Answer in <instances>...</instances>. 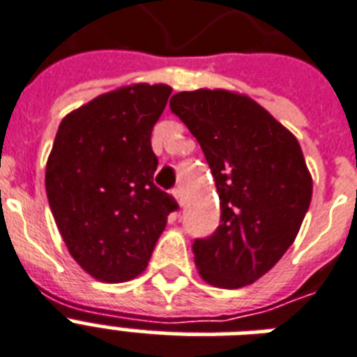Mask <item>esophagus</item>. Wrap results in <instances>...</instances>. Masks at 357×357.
Returning <instances> with one entry per match:
<instances>
[{
    "label": "esophagus",
    "instance_id": "1",
    "mask_svg": "<svg viewBox=\"0 0 357 357\" xmlns=\"http://www.w3.org/2000/svg\"><path fill=\"white\" fill-rule=\"evenodd\" d=\"M174 196H176V200H178L179 206H183V204H185V192H183V189H181V187H176V189H174Z\"/></svg>",
    "mask_w": 357,
    "mask_h": 357
}]
</instances>
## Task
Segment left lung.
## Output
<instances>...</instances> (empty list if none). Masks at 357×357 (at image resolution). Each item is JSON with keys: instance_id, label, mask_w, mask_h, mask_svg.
Masks as SVG:
<instances>
[{"instance_id": "obj_1", "label": "left lung", "mask_w": 357, "mask_h": 357, "mask_svg": "<svg viewBox=\"0 0 357 357\" xmlns=\"http://www.w3.org/2000/svg\"><path fill=\"white\" fill-rule=\"evenodd\" d=\"M170 111L200 142L220 198V226L195 238L200 276L222 289L259 280L293 244L313 183L298 140L254 100L179 92Z\"/></svg>"}]
</instances>
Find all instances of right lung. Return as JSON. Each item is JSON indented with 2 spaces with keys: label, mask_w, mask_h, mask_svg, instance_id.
Segmentation results:
<instances>
[{
  "label": "right lung",
  "mask_w": 357,
  "mask_h": 357,
  "mask_svg": "<svg viewBox=\"0 0 357 357\" xmlns=\"http://www.w3.org/2000/svg\"><path fill=\"white\" fill-rule=\"evenodd\" d=\"M172 89L131 85L94 98L61 122L46 192L64 243L100 282L133 280L148 266L178 202L153 183L151 129Z\"/></svg>",
  "instance_id": "obj_1"
}]
</instances>
